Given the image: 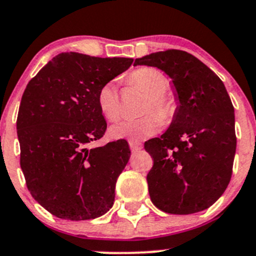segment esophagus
Returning a JSON list of instances; mask_svg holds the SVG:
<instances>
[{
	"label": "esophagus",
	"mask_w": 256,
	"mask_h": 256,
	"mask_svg": "<svg viewBox=\"0 0 256 256\" xmlns=\"http://www.w3.org/2000/svg\"><path fill=\"white\" fill-rule=\"evenodd\" d=\"M128 144H130V148L132 152H138L140 151L141 148H142V144H141L138 141H134V140H130L128 141Z\"/></svg>",
	"instance_id": "1"
}]
</instances>
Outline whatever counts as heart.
Returning a JSON list of instances; mask_svg holds the SVG:
<instances>
[{
  "mask_svg": "<svg viewBox=\"0 0 256 256\" xmlns=\"http://www.w3.org/2000/svg\"><path fill=\"white\" fill-rule=\"evenodd\" d=\"M131 85L140 88L148 94L144 104V112L154 111L156 112L146 114L142 118H131L122 121L110 128V136L112 138H144L154 135L164 121L171 120L176 112V102L172 94L166 92L168 86V79L161 70L151 66L136 69L128 76ZM98 104L102 115L112 122L120 120L122 115L120 92L115 82H109L102 85L98 94Z\"/></svg>",
  "mask_w": 256,
  "mask_h": 256,
  "instance_id": "1",
  "label": "heart"
}]
</instances>
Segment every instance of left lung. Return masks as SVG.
Returning a JSON list of instances; mask_svg holds the SVG:
<instances>
[{
    "mask_svg": "<svg viewBox=\"0 0 256 256\" xmlns=\"http://www.w3.org/2000/svg\"><path fill=\"white\" fill-rule=\"evenodd\" d=\"M172 79L178 106L168 130L144 142L154 166L147 174L152 203L170 214L210 207L228 187L236 154L234 108L223 82L192 54L177 49L135 60Z\"/></svg>",
    "mask_w": 256,
    "mask_h": 256,
    "instance_id": "left-lung-1",
    "label": "left lung"
}]
</instances>
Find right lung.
<instances>
[{"label":"right lung","mask_w":256,"mask_h":256,"mask_svg":"<svg viewBox=\"0 0 256 256\" xmlns=\"http://www.w3.org/2000/svg\"><path fill=\"white\" fill-rule=\"evenodd\" d=\"M132 62L60 53L23 92L17 116L20 168L32 197L58 218L94 219L112 207L116 180L130 158L128 144H88L106 131L98 104L100 88Z\"/></svg>","instance_id":"right-lung-1"}]
</instances>
